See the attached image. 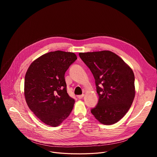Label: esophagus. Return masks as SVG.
<instances>
[{
  "instance_id": "esophagus-1",
  "label": "esophagus",
  "mask_w": 157,
  "mask_h": 157,
  "mask_svg": "<svg viewBox=\"0 0 157 157\" xmlns=\"http://www.w3.org/2000/svg\"><path fill=\"white\" fill-rule=\"evenodd\" d=\"M84 97V94H82V95H78V98H79V99H81V98H82Z\"/></svg>"
}]
</instances>
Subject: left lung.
<instances>
[{
	"mask_svg": "<svg viewBox=\"0 0 157 157\" xmlns=\"http://www.w3.org/2000/svg\"><path fill=\"white\" fill-rule=\"evenodd\" d=\"M79 55L95 81L98 101L91 113L104 125L118 122L127 113L135 97L132 70L110 51L79 53Z\"/></svg>",
	"mask_w": 157,
	"mask_h": 157,
	"instance_id": "obj_1",
	"label": "left lung"
}]
</instances>
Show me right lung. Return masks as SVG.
<instances>
[{"label": "right lung", "mask_w": 157, "mask_h": 157, "mask_svg": "<svg viewBox=\"0 0 157 157\" xmlns=\"http://www.w3.org/2000/svg\"><path fill=\"white\" fill-rule=\"evenodd\" d=\"M77 59L74 53L49 52L33 62L25 77L24 94L30 109L47 125L57 127L73 109L65 73Z\"/></svg>", "instance_id": "right-lung-1"}]
</instances>
